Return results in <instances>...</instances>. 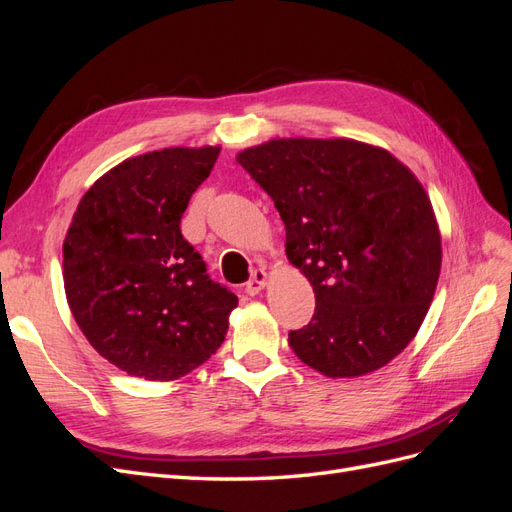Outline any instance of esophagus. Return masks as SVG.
Listing matches in <instances>:
<instances>
[{
  "mask_svg": "<svg viewBox=\"0 0 512 512\" xmlns=\"http://www.w3.org/2000/svg\"><path fill=\"white\" fill-rule=\"evenodd\" d=\"M267 286V273L265 271H254L252 280L245 284V292L250 294V297H256V294Z\"/></svg>",
  "mask_w": 512,
  "mask_h": 512,
  "instance_id": "1",
  "label": "esophagus"
}]
</instances>
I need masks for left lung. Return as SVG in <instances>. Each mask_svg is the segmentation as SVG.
Segmentation results:
<instances>
[{
	"label": "left lung",
	"mask_w": 512,
	"mask_h": 512,
	"mask_svg": "<svg viewBox=\"0 0 512 512\" xmlns=\"http://www.w3.org/2000/svg\"><path fill=\"white\" fill-rule=\"evenodd\" d=\"M237 162L273 198L286 256L314 286V318L288 333L294 354L327 378L391 363L421 329L442 265L421 181L352 138H271Z\"/></svg>",
	"instance_id": "8db88e82"
}]
</instances>
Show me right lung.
I'll list each match as a JSON object with an SVG mask.
<instances>
[{
    "instance_id": "add662e5",
    "label": "right lung",
    "mask_w": 512,
    "mask_h": 512,
    "mask_svg": "<svg viewBox=\"0 0 512 512\" xmlns=\"http://www.w3.org/2000/svg\"><path fill=\"white\" fill-rule=\"evenodd\" d=\"M220 147H168L128 158L81 198L64 241V288L100 356L145 380L203 365L239 299L207 275L181 215Z\"/></svg>"
}]
</instances>
